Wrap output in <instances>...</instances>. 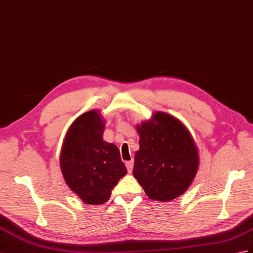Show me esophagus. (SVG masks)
<instances>
[{"instance_id":"obj_1","label":"esophagus","mask_w":253,"mask_h":253,"mask_svg":"<svg viewBox=\"0 0 253 253\" xmlns=\"http://www.w3.org/2000/svg\"><path fill=\"white\" fill-rule=\"evenodd\" d=\"M126 167H127L128 172L130 173V172L132 171V168H133V161L131 160V161H128V162H126Z\"/></svg>"}]
</instances>
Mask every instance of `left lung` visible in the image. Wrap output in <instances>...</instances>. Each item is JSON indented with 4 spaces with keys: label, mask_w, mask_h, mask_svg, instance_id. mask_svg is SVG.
<instances>
[{
    "label": "left lung",
    "mask_w": 253,
    "mask_h": 253,
    "mask_svg": "<svg viewBox=\"0 0 253 253\" xmlns=\"http://www.w3.org/2000/svg\"><path fill=\"white\" fill-rule=\"evenodd\" d=\"M140 149L133 177L151 199L170 202L183 194L198 169L199 157L189 130L171 115L157 112L137 127Z\"/></svg>",
    "instance_id": "8db88e82"
}]
</instances>
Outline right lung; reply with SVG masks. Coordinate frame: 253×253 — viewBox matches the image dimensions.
Masks as SVG:
<instances>
[{
  "label": "right lung",
  "mask_w": 253,
  "mask_h": 253,
  "mask_svg": "<svg viewBox=\"0 0 253 253\" xmlns=\"http://www.w3.org/2000/svg\"><path fill=\"white\" fill-rule=\"evenodd\" d=\"M104 121L97 111L78 117L64 138L60 168L63 178L85 204H103L127 173L120 150L103 141Z\"/></svg>",
  "instance_id": "obj_1"
}]
</instances>
